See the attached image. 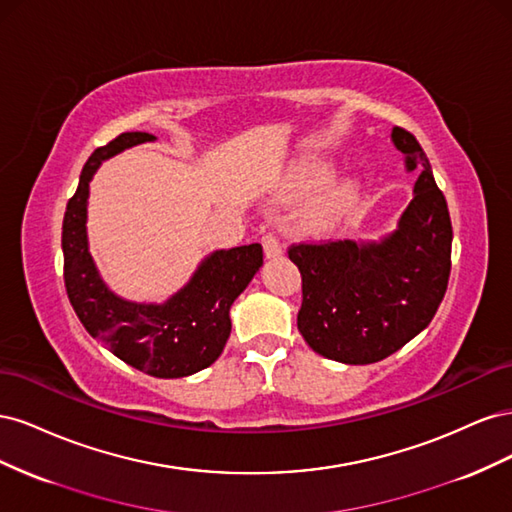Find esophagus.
<instances>
[{
    "mask_svg": "<svg viewBox=\"0 0 512 512\" xmlns=\"http://www.w3.org/2000/svg\"><path fill=\"white\" fill-rule=\"evenodd\" d=\"M262 250H265L267 258H275L282 254V243L277 239L275 232H267V235H262Z\"/></svg>",
    "mask_w": 512,
    "mask_h": 512,
    "instance_id": "esophagus-1",
    "label": "esophagus"
}]
</instances>
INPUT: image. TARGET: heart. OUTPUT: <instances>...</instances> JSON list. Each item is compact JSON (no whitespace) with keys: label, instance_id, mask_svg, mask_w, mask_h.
<instances>
[{"label":"heart","instance_id":"b5f03b06","mask_svg":"<svg viewBox=\"0 0 512 512\" xmlns=\"http://www.w3.org/2000/svg\"><path fill=\"white\" fill-rule=\"evenodd\" d=\"M322 175H327V168L316 166L312 173V183H316ZM356 198H359V190H356V185L352 181L335 185L333 190H329L320 198V203L316 205L312 215H309V226L314 230L333 228L352 211V207L356 205Z\"/></svg>","mask_w":512,"mask_h":512}]
</instances>
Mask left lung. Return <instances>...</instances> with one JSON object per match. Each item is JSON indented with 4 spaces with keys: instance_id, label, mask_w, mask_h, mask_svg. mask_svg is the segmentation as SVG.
I'll list each match as a JSON object with an SVG mask.
<instances>
[{
    "instance_id": "1",
    "label": "left lung",
    "mask_w": 512,
    "mask_h": 512,
    "mask_svg": "<svg viewBox=\"0 0 512 512\" xmlns=\"http://www.w3.org/2000/svg\"><path fill=\"white\" fill-rule=\"evenodd\" d=\"M408 170L421 175L399 228L380 243L303 241L288 247L301 271L297 327L314 352L367 365L406 346L436 316L451 275L453 226L446 198L414 134L393 130Z\"/></svg>"
}]
</instances>
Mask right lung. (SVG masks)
I'll return each instance as SVG.
<instances>
[{
    "label": "right lung",
    "instance_id": "add662e5",
    "mask_svg": "<svg viewBox=\"0 0 512 512\" xmlns=\"http://www.w3.org/2000/svg\"><path fill=\"white\" fill-rule=\"evenodd\" d=\"M153 138L147 132H123L85 162L61 226L64 282L87 333L123 363L156 378H183L209 367L222 354L230 335V305L262 267V247L252 243L211 254L192 282L164 305H138L115 297L102 284L87 252L89 179L102 160Z\"/></svg>",
    "mask_w": 512,
    "mask_h": 512
}]
</instances>
